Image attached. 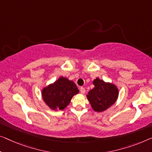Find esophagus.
I'll list each match as a JSON object with an SVG mask.
<instances>
[{"mask_svg":"<svg viewBox=\"0 0 152 152\" xmlns=\"http://www.w3.org/2000/svg\"><path fill=\"white\" fill-rule=\"evenodd\" d=\"M80 93L82 94H85V89L84 87H81L80 88Z\"/></svg>","mask_w":152,"mask_h":152,"instance_id":"34e87169","label":"esophagus"}]
</instances>
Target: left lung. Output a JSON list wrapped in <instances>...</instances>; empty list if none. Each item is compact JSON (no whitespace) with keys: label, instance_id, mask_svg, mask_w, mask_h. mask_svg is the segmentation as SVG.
Returning a JSON list of instances; mask_svg holds the SVG:
<instances>
[{"label":"left lung","instance_id":"1","mask_svg":"<svg viewBox=\"0 0 152 152\" xmlns=\"http://www.w3.org/2000/svg\"><path fill=\"white\" fill-rule=\"evenodd\" d=\"M93 83L95 87L88 93L87 99L95 111H104L117 100L118 89L115 85L106 83L99 78L94 80Z\"/></svg>","mask_w":152,"mask_h":152}]
</instances>
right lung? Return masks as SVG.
<instances>
[{
  "instance_id": "right-lung-1",
  "label": "right lung",
  "mask_w": 152,
  "mask_h": 152,
  "mask_svg": "<svg viewBox=\"0 0 152 152\" xmlns=\"http://www.w3.org/2000/svg\"><path fill=\"white\" fill-rule=\"evenodd\" d=\"M79 92L73 81L61 77L42 91L43 99L53 110H63L69 104L74 95Z\"/></svg>"
}]
</instances>
